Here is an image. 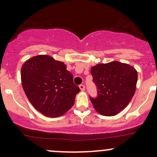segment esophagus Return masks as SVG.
I'll return each instance as SVG.
<instances>
[{"instance_id":"1","label":"esophagus","mask_w":157,"mask_h":157,"mask_svg":"<svg viewBox=\"0 0 157 157\" xmlns=\"http://www.w3.org/2000/svg\"><path fill=\"white\" fill-rule=\"evenodd\" d=\"M79 88H80V90L82 91H84V90H85V87H84V84H81V85H79Z\"/></svg>"}]
</instances>
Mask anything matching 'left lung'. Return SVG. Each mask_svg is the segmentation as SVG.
I'll use <instances>...</instances> for the list:
<instances>
[{
  "instance_id": "1",
  "label": "left lung",
  "mask_w": 157,
  "mask_h": 157,
  "mask_svg": "<svg viewBox=\"0 0 157 157\" xmlns=\"http://www.w3.org/2000/svg\"><path fill=\"white\" fill-rule=\"evenodd\" d=\"M98 96L90 98L98 113L113 117L120 113L131 101L136 89L138 73L128 64L113 61L91 67Z\"/></svg>"
}]
</instances>
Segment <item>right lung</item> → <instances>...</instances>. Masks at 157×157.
<instances>
[{
  "label": "right lung",
  "mask_w": 157,
  "mask_h": 157,
  "mask_svg": "<svg viewBox=\"0 0 157 157\" xmlns=\"http://www.w3.org/2000/svg\"><path fill=\"white\" fill-rule=\"evenodd\" d=\"M23 89L33 106L47 117L64 115L73 106L80 91L64 63L48 55L26 60L21 67Z\"/></svg>",
  "instance_id": "obj_1"
}]
</instances>
